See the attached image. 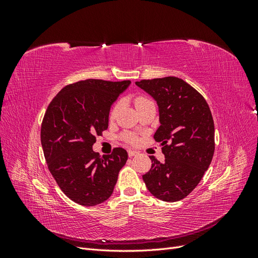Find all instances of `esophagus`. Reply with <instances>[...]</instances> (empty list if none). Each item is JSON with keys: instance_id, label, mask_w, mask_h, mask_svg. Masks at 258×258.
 <instances>
[{"instance_id": "34e87169", "label": "esophagus", "mask_w": 258, "mask_h": 258, "mask_svg": "<svg viewBox=\"0 0 258 258\" xmlns=\"http://www.w3.org/2000/svg\"><path fill=\"white\" fill-rule=\"evenodd\" d=\"M128 155H129V157H132V156H136V155H138V152L129 150V151H128Z\"/></svg>"}]
</instances>
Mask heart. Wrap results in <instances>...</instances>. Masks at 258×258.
I'll return each mask as SVG.
<instances>
[{
	"label": "heart",
	"mask_w": 258,
	"mask_h": 258,
	"mask_svg": "<svg viewBox=\"0 0 258 258\" xmlns=\"http://www.w3.org/2000/svg\"><path fill=\"white\" fill-rule=\"evenodd\" d=\"M148 102H151V100H148L145 97H137L135 99V104H136L137 108L143 106L144 104H146ZM119 107H120V102H117V103L114 104V106L112 107V110H111V113H110L111 117H113L116 114V112L119 110ZM123 139H124V141H127L128 143H135L137 141L138 137H137V135L134 134V132H126V134L123 135Z\"/></svg>",
	"instance_id": "1"
}]
</instances>
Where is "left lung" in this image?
I'll list each match as a JSON object with an SVG mask.
<instances>
[{
	"mask_svg": "<svg viewBox=\"0 0 258 258\" xmlns=\"http://www.w3.org/2000/svg\"><path fill=\"white\" fill-rule=\"evenodd\" d=\"M156 100L160 126L154 139L161 144L162 163L150 156L152 168L143 181L163 201L184 199L195 189L213 158L214 121L205 98L174 76L136 82Z\"/></svg>",
	"mask_w": 258,
	"mask_h": 258,
	"instance_id": "obj_1",
	"label": "left lung"
}]
</instances>
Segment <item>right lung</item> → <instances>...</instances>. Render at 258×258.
I'll list each match as a JSON object with an SVG mask.
<instances>
[{
  "mask_svg": "<svg viewBox=\"0 0 258 258\" xmlns=\"http://www.w3.org/2000/svg\"><path fill=\"white\" fill-rule=\"evenodd\" d=\"M130 81L86 80L62 88L49 103L41 127L46 162L60 189L84 207L111 197L128 154L116 147L101 157L93 152L96 136L108 127L111 105Z\"/></svg>",
  "mask_w": 258,
  "mask_h": 258,
  "instance_id": "1",
  "label": "right lung"
}]
</instances>
